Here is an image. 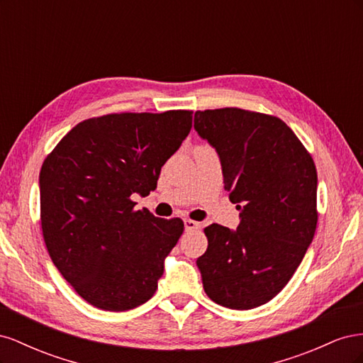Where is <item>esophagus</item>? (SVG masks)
<instances>
[{
  "label": "esophagus",
  "mask_w": 363,
  "mask_h": 363,
  "mask_svg": "<svg viewBox=\"0 0 363 363\" xmlns=\"http://www.w3.org/2000/svg\"><path fill=\"white\" fill-rule=\"evenodd\" d=\"M184 228L188 230H196V228H200V223H196V221H192V219H184Z\"/></svg>",
  "instance_id": "34e87169"
}]
</instances>
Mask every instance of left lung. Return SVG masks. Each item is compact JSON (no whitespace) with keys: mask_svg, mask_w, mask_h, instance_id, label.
Instances as JSON below:
<instances>
[{"mask_svg":"<svg viewBox=\"0 0 363 363\" xmlns=\"http://www.w3.org/2000/svg\"><path fill=\"white\" fill-rule=\"evenodd\" d=\"M194 128L215 148L224 189L240 212L236 230L204 228L208 245L196 259L204 292L230 309H255L286 286L312 244L315 163L276 116L216 108L195 112Z\"/></svg>","mask_w":363,"mask_h":363,"instance_id":"obj_1","label":"left lung"}]
</instances>
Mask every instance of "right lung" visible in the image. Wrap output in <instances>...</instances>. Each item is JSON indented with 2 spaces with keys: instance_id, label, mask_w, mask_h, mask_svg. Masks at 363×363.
Segmentation results:
<instances>
[{
  "instance_id": "obj_1",
  "label": "right lung",
  "mask_w": 363,
  "mask_h": 363,
  "mask_svg": "<svg viewBox=\"0 0 363 363\" xmlns=\"http://www.w3.org/2000/svg\"><path fill=\"white\" fill-rule=\"evenodd\" d=\"M192 127V112L86 119L42 164L40 224L51 260L83 300L124 312L148 301L184 224L131 195L157 188L160 169Z\"/></svg>"
}]
</instances>
